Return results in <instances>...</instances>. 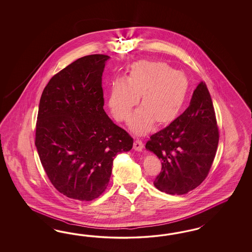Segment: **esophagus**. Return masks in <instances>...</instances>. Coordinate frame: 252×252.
I'll use <instances>...</instances> for the list:
<instances>
[{
	"mask_svg": "<svg viewBox=\"0 0 252 252\" xmlns=\"http://www.w3.org/2000/svg\"><path fill=\"white\" fill-rule=\"evenodd\" d=\"M134 150L137 152H142L143 148H144V144L140 139H136L134 142Z\"/></svg>",
	"mask_w": 252,
	"mask_h": 252,
	"instance_id": "obj_1",
	"label": "esophagus"
}]
</instances>
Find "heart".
Here are the masks:
<instances>
[{"label":"heart","instance_id":"1","mask_svg":"<svg viewBox=\"0 0 252 252\" xmlns=\"http://www.w3.org/2000/svg\"><path fill=\"white\" fill-rule=\"evenodd\" d=\"M189 88L188 76L166 63L140 60L132 64L126 79L116 77L109 89L108 105L115 119H128L138 100L139 107L130 119L133 132H149L153 122L164 125L173 121L182 109Z\"/></svg>","mask_w":252,"mask_h":252}]
</instances>
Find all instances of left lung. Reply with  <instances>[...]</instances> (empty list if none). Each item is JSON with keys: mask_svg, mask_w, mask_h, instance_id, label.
I'll use <instances>...</instances> for the list:
<instances>
[{"mask_svg": "<svg viewBox=\"0 0 252 252\" xmlns=\"http://www.w3.org/2000/svg\"><path fill=\"white\" fill-rule=\"evenodd\" d=\"M218 141L213 100L206 84L200 82L183 114L146 143V149L161 160L154 186L172 195L196 189L209 174Z\"/></svg>", "mask_w": 252, "mask_h": 252, "instance_id": "left-lung-1", "label": "left lung"}]
</instances>
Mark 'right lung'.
I'll use <instances>...</instances> for the list:
<instances>
[{"label":"right lung","mask_w":252,"mask_h":252,"mask_svg":"<svg viewBox=\"0 0 252 252\" xmlns=\"http://www.w3.org/2000/svg\"><path fill=\"white\" fill-rule=\"evenodd\" d=\"M104 54L81 57L54 75L41 94L36 139L38 156L54 188L77 200L106 189L113 161L129 152L133 138L103 110Z\"/></svg>","instance_id":"obj_1"}]
</instances>
